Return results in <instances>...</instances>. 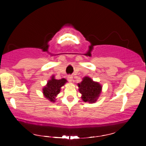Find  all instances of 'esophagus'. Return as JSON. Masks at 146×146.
Returning <instances> with one entry per match:
<instances>
[{
  "mask_svg": "<svg viewBox=\"0 0 146 146\" xmlns=\"http://www.w3.org/2000/svg\"><path fill=\"white\" fill-rule=\"evenodd\" d=\"M68 80L70 82H72V80H73V77H72V76H71V75H69L68 76Z\"/></svg>",
  "mask_w": 146,
  "mask_h": 146,
  "instance_id": "esophagus-1",
  "label": "esophagus"
}]
</instances>
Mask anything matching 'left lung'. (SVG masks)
<instances>
[{
    "instance_id": "1",
    "label": "left lung",
    "mask_w": 146,
    "mask_h": 146,
    "mask_svg": "<svg viewBox=\"0 0 146 146\" xmlns=\"http://www.w3.org/2000/svg\"><path fill=\"white\" fill-rule=\"evenodd\" d=\"M81 98L84 102L93 104L97 101L102 92V86L98 82L94 81L89 76H85L82 81L78 84Z\"/></svg>"
}]
</instances>
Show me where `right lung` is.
I'll return each mask as SVG.
<instances>
[{
    "label": "right lung",
    "instance_id": "1",
    "mask_svg": "<svg viewBox=\"0 0 146 146\" xmlns=\"http://www.w3.org/2000/svg\"><path fill=\"white\" fill-rule=\"evenodd\" d=\"M66 82L67 80L65 78L57 80L55 78L54 75H52L47 82L46 85L42 88L44 96L51 102H55L57 95L61 90V88Z\"/></svg>",
    "mask_w": 146,
    "mask_h": 146
}]
</instances>
